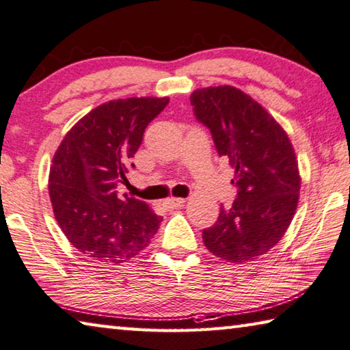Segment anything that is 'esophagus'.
Segmentation results:
<instances>
[{
    "label": "esophagus",
    "instance_id": "1",
    "mask_svg": "<svg viewBox=\"0 0 350 350\" xmlns=\"http://www.w3.org/2000/svg\"><path fill=\"white\" fill-rule=\"evenodd\" d=\"M185 203H186L185 198H169L163 201V206L167 211H172V209H176V207H181Z\"/></svg>",
    "mask_w": 350,
    "mask_h": 350
}]
</instances>
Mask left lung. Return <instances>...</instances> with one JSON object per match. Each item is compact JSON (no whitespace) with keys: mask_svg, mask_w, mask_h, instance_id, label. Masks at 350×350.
<instances>
[{"mask_svg":"<svg viewBox=\"0 0 350 350\" xmlns=\"http://www.w3.org/2000/svg\"><path fill=\"white\" fill-rule=\"evenodd\" d=\"M191 104L209 129L219 157L234 167L238 197L221 206L204 246L229 262L260 258L277 244L295 215L301 176L283 127L252 96L234 85L197 89Z\"/></svg>","mask_w":350,"mask_h":350,"instance_id":"obj_1","label":"left lung"}]
</instances>
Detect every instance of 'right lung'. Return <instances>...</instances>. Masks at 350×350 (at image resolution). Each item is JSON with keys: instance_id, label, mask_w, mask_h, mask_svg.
<instances>
[{"instance_id": "right-lung-1", "label": "right lung", "mask_w": 350, "mask_h": 350, "mask_svg": "<svg viewBox=\"0 0 350 350\" xmlns=\"http://www.w3.org/2000/svg\"><path fill=\"white\" fill-rule=\"evenodd\" d=\"M169 98H126L84 115L55 152L49 195L53 215L72 246L104 265H120L150 244L161 217L144 201L118 197L147 124Z\"/></svg>"}]
</instances>
